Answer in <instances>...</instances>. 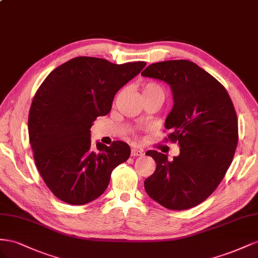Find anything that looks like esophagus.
Masks as SVG:
<instances>
[{
    "instance_id": "esophagus-1",
    "label": "esophagus",
    "mask_w": 258,
    "mask_h": 258,
    "mask_svg": "<svg viewBox=\"0 0 258 258\" xmlns=\"http://www.w3.org/2000/svg\"><path fill=\"white\" fill-rule=\"evenodd\" d=\"M131 154H132V157H141V156H143L144 153H143L142 150L133 148V149H132V151H131Z\"/></svg>"
}]
</instances>
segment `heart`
Returning <instances> with one entry per match:
<instances>
[{"mask_svg":"<svg viewBox=\"0 0 258 258\" xmlns=\"http://www.w3.org/2000/svg\"><path fill=\"white\" fill-rule=\"evenodd\" d=\"M142 94H143V98L151 97V96H159V97L164 99V97H165L163 88H162L159 84L153 83V82L145 83L142 86Z\"/></svg>","mask_w":258,"mask_h":258,"instance_id":"b5f03b06","label":"heart"}]
</instances>
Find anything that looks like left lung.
<instances>
[{
	"mask_svg": "<svg viewBox=\"0 0 258 258\" xmlns=\"http://www.w3.org/2000/svg\"><path fill=\"white\" fill-rule=\"evenodd\" d=\"M143 77L170 85L174 106L164 126L178 142L179 154L147 151L156 161L145 190L168 210H187L213 194L229 168L238 145V119L226 88L192 61L166 60L148 66Z\"/></svg>",
	"mask_w": 258,
	"mask_h": 258,
	"instance_id": "8db88e82",
	"label": "left lung"
}]
</instances>
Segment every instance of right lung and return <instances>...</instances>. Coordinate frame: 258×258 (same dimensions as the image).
<instances>
[{
	"label": "right lung",
	"mask_w": 258,
	"mask_h": 258,
	"mask_svg": "<svg viewBox=\"0 0 258 258\" xmlns=\"http://www.w3.org/2000/svg\"><path fill=\"white\" fill-rule=\"evenodd\" d=\"M144 61L115 64L76 57L51 71L32 100L28 119L35 165L59 200L82 205L100 197L114 168L130 158L124 142L92 147L91 127L106 115L114 95L136 77Z\"/></svg>",
	"instance_id": "1"
}]
</instances>
